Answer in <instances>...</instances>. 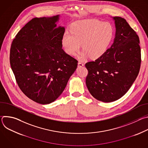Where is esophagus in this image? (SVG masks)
<instances>
[{"mask_svg": "<svg viewBox=\"0 0 148 148\" xmlns=\"http://www.w3.org/2000/svg\"><path fill=\"white\" fill-rule=\"evenodd\" d=\"M83 66H84V64H83V63H82V62H81V61H78V67H82Z\"/></svg>", "mask_w": 148, "mask_h": 148, "instance_id": "esophagus-1", "label": "esophagus"}]
</instances>
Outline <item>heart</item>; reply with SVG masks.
Instances as JSON below:
<instances>
[{
	"label": "heart",
	"instance_id": "1",
	"mask_svg": "<svg viewBox=\"0 0 148 148\" xmlns=\"http://www.w3.org/2000/svg\"><path fill=\"white\" fill-rule=\"evenodd\" d=\"M114 36L110 23L96 19H88L74 23L70 32L66 31L62 38L66 51L74 56L82 44L84 49L79 55L82 59L90 56L98 58L107 51Z\"/></svg>",
	"mask_w": 148,
	"mask_h": 148
}]
</instances>
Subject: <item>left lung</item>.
I'll use <instances>...</instances> for the list:
<instances>
[{
  "mask_svg": "<svg viewBox=\"0 0 148 148\" xmlns=\"http://www.w3.org/2000/svg\"><path fill=\"white\" fill-rule=\"evenodd\" d=\"M116 28L113 43L102 56L87 62L86 86L95 99L115 101L123 96L136 79L140 67L139 38L126 20L114 17Z\"/></svg>",
  "mask_w": 148,
  "mask_h": 148,
  "instance_id": "left-lung-1",
  "label": "left lung"
}]
</instances>
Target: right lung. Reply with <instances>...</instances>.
<instances>
[{
    "label": "right lung",
    "instance_id": "1",
    "mask_svg": "<svg viewBox=\"0 0 148 148\" xmlns=\"http://www.w3.org/2000/svg\"><path fill=\"white\" fill-rule=\"evenodd\" d=\"M59 15L35 17L16 34L10 63L18 86L40 104L54 102L65 89L78 61L62 49L64 27H57Z\"/></svg>",
    "mask_w": 148,
    "mask_h": 148
}]
</instances>
